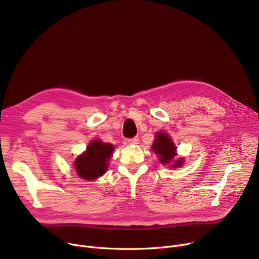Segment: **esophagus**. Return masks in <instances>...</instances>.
I'll return each mask as SVG.
<instances>
[{"mask_svg": "<svg viewBox=\"0 0 259 259\" xmlns=\"http://www.w3.org/2000/svg\"><path fill=\"white\" fill-rule=\"evenodd\" d=\"M139 138L138 137H135V138H133V139H128L127 140V144H129V145H138L139 144Z\"/></svg>", "mask_w": 259, "mask_h": 259, "instance_id": "esophagus-1", "label": "esophagus"}]
</instances>
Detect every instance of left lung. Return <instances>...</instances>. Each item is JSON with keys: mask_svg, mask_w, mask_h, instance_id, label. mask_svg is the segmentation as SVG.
<instances>
[{"mask_svg": "<svg viewBox=\"0 0 259 259\" xmlns=\"http://www.w3.org/2000/svg\"><path fill=\"white\" fill-rule=\"evenodd\" d=\"M152 149L153 152L158 156V160L162 165L171 164V167L179 168L182 167L185 162L184 158H179L174 160V157L178 155L176 154V146L171 140L170 135L167 133H156Z\"/></svg>", "mask_w": 259, "mask_h": 259, "instance_id": "8db88e82", "label": "left lung"}]
</instances>
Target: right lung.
<instances>
[{
    "label": "right lung",
    "instance_id": "obj_1",
    "mask_svg": "<svg viewBox=\"0 0 259 259\" xmlns=\"http://www.w3.org/2000/svg\"><path fill=\"white\" fill-rule=\"evenodd\" d=\"M114 150L112 144L103 143L100 140L92 141L86 151L74 160V168L80 179L93 181L104 175L108 169L109 159Z\"/></svg>",
    "mask_w": 259,
    "mask_h": 259
}]
</instances>
